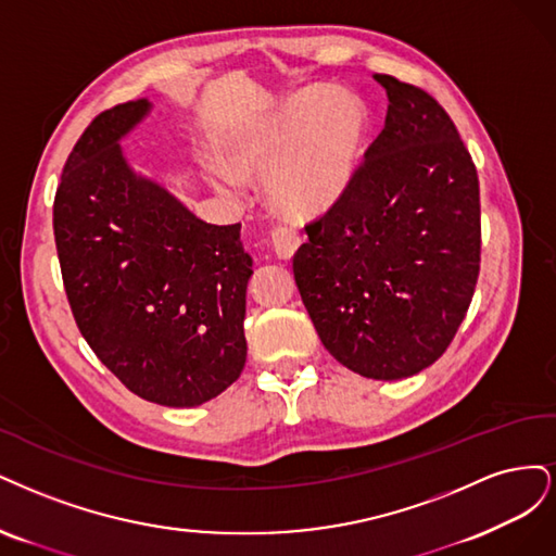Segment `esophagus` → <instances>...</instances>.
<instances>
[{
    "mask_svg": "<svg viewBox=\"0 0 556 556\" xmlns=\"http://www.w3.org/2000/svg\"><path fill=\"white\" fill-rule=\"evenodd\" d=\"M300 236H298V230H293V228H289V226H277L275 230H273V247H275V252L281 256V258H291L295 252H298V247H300Z\"/></svg>",
    "mask_w": 556,
    "mask_h": 556,
    "instance_id": "obj_1",
    "label": "esophagus"
}]
</instances>
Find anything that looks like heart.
<instances>
[{"mask_svg":"<svg viewBox=\"0 0 556 556\" xmlns=\"http://www.w3.org/2000/svg\"><path fill=\"white\" fill-rule=\"evenodd\" d=\"M367 129L363 103L342 89H302L224 138L228 168L212 180L238 193L243 180H265L270 207L286 219L309 222L346 193Z\"/></svg>","mask_w":556,"mask_h":556,"instance_id":"heart-1","label":"heart"}]
</instances>
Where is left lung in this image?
Wrapping results in <instances>:
<instances>
[{
	"instance_id": "obj_1",
	"label": "left lung",
	"mask_w": 556,
	"mask_h": 556,
	"mask_svg": "<svg viewBox=\"0 0 556 556\" xmlns=\"http://www.w3.org/2000/svg\"><path fill=\"white\" fill-rule=\"evenodd\" d=\"M386 127L346 193L312 222L293 275L320 342L376 381L434 365L471 304L480 270V189L439 101L376 74Z\"/></svg>"
}]
</instances>
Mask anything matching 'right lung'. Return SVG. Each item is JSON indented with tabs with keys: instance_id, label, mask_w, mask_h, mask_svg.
<instances>
[{
	"instance_id": "1",
	"label": "right lung",
	"mask_w": 556,
	"mask_h": 556,
	"mask_svg": "<svg viewBox=\"0 0 556 556\" xmlns=\"http://www.w3.org/2000/svg\"><path fill=\"white\" fill-rule=\"evenodd\" d=\"M148 99L103 111L71 150L52 228L71 312L134 395L189 408L238 381L252 256L240 224L214 226L138 175L119 140Z\"/></svg>"
}]
</instances>
